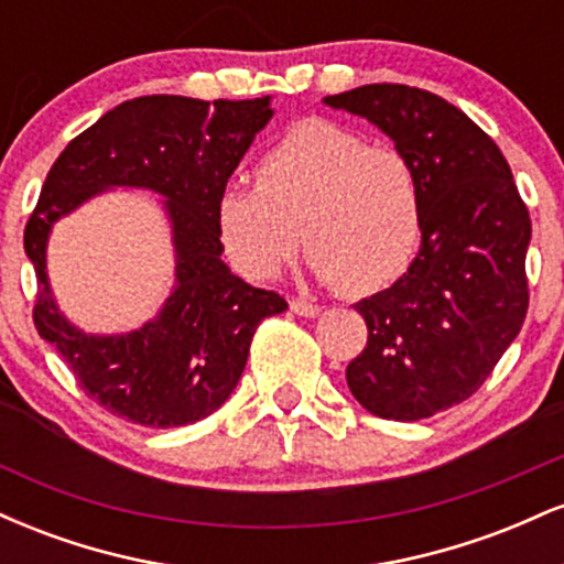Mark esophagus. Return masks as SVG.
I'll return each instance as SVG.
<instances>
[{
	"instance_id": "34e87169",
	"label": "esophagus",
	"mask_w": 564,
	"mask_h": 564,
	"mask_svg": "<svg viewBox=\"0 0 564 564\" xmlns=\"http://www.w3.org/2000/svg\"><path fill=\"white\" fill-rule=\"evenodd\" d=\"M291 313L302 315V318H315V315H321V307L307 300H291Z\"/></svg>"
}]
</instances>
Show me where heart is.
<instances>
[{"label":"heart","instance_id":"1","mask_svg":"<svg viewBox=\"0 0 564 564\" xmlns=\"http://www.w3.org/2000/svg\"><path fill=\"white\" fill-rule=\"evenodd\" d=\"M424 225L411 161L326 119L289 127L257 164V185L230 183L217 200L219 238L241 273L275 278L307 232L321 281L360 296L413 268Z\"/></svg>","mask_w":564,"mask_h":564}]
</instances>
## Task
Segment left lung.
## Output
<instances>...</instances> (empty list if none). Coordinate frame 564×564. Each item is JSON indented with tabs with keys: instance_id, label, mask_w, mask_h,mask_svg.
Here are the masks:
<instances>
[{
	"instance_id": "obj_1",
	"label": "left lung",
	"mask_w": 564,
	"mask_h": 564,
	"mask_svg": "<svg viewBox=\"0 0 564 564\" xmlns=\"http://www.w3.org/2000/svg\"><path fill=\"white\" fill-rule=\"evenodd\" d=\"M323 102L379 127L422 183V251L355 304L368 341L347 387L373 416L430 419L480 390L525 323L528 206L496 142L443 97L366 84Z\"/></svg>"
}]
</instances>
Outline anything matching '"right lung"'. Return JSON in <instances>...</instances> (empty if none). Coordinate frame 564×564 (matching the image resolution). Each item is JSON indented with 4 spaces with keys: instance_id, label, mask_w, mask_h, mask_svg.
<instances>
[{
    "instance_id": "add662e5",
    "label": "right lung",
    "mask_w": 564,
    "mask_h": 564,
    "mask_svg": "<svg viewBox=\"0 0 564 564\" xmlns=\"http://www.w3.org/2000/svg\"><path fill=\"white\" fill-rule=\"evenodd\" d=\"M270 119V95L134 97L70 140L44 180L23 236L39 283L34 326L113 416L153 430L206 419L236 390L257 326L289 307L275 291L230 273L217 230L219 193ZM113 186L165 198L175 286L158 318L134 333L87 335L56 307L46 243L57 218Z\"/></svg>"
}]
</instances>
